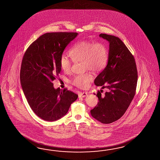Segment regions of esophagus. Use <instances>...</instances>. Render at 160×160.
Listing matches in <instances>:
<instances>
[{
	"label": "esophagus",
	"mask_w": 160,
	"mask_h": 160,
	"mask_svg": "<svg viewBox=\"0 0 160 160\" xmlns=\"http://www.w3.org/2000/svg\"><path fill=\"white\" fill-rule=\"evenodd\" d=\"M88 95V93L86 92H81L78 94V97L79 98H84L86 97Z\"/></svg>",
	"instance_id": "1"
}]
</instances>
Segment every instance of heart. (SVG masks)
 <instances>
[{"mask_svg":"<svg viewBox=\"0 0 160 160\" xmlns=\"http://www.w3.org/2000/svg\"><path fill=\"white\" fill-rule=\"evenodd\" d=\"M71 58L74 62H82L84 70H90L97 72L105 68L108 61V50L104 44H94L89 41H80L76 43L69 51ZM59 64L62 70L66 73H69L72 66V61L65 54L61 55ZM92 80V76L86 73L75 76L72 84L78 88L87 87Z\"/></svg>","mask_w":160,"mask_h":160,"instance_id":"obj_1","label":"heart"}]
</instances>
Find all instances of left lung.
<instances>
[{"instance_id":"left-lung-1","label":"left lung","mask_w":160,"mask_h":160,"mask_svg":"<svg viewBox=\"0 0 160 160\" xmlns=\"http://www.w3.org/2000/svg\"><path fill=\"white\" fill-rule=\"evenodd\" d=\"M109 44L107 65L94 80L97 86L107 88L104 95L98 91V106L90 111L92 117L103 124L121 118L135 94L138 81L136 63L132 54L119 38L101 33Z\"/></svg>"}]
</instances>
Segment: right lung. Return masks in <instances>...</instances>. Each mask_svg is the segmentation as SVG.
<instances>
[{"label":"right lung","mask_w":160,"mask_h":160,"mask_svg":"<svg viewBox=\"0 0 160 160\" xmlns=\"http://www.w3.org/2000/svg\"><path fill=\"white\" fill-rule=\"evenodd\" d=\"M78 35L73 32H52L40 36L28 47L21 63L20 82L28 104L36 114L55 121L68 113L78 95L52 82L61 71L59 59L66 46Z\"/></svg>","instance_id":"1"}]
</instances>
